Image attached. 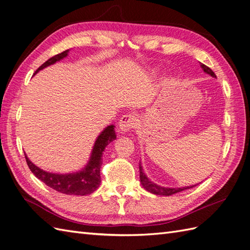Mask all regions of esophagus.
Wrapping results in <instances>:
<instances>
[{
	"mask_svg": "<svg viewBox=\"0 0 250 250\" xmlns=\"http://www.w3.org/2000/svg\"><path fill=\"white\" fill-rule=\"evenodd\" d=\"M137 118L132 114L124 115L121 119L119 120V131L121 133H126L131 131L132 129L136 126L137 125Z\"/></svg>",
	"mask_w": 250,
	"mask_h": 250,
	"instance_id": "34e87169",
	"label": "esophagus"
}]
</instances>
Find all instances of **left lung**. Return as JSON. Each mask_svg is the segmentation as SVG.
<instances>
[{"mask_svg":"<svg viewBox=\"0 0 250 250\" xmlns=\"http://www.w3.org/2000/svg\"><path fill=\"white\" fill-rule=\"evenodd\" d=\"M201 66H202V68H203L205 73L210 75L211 77H213V78H216L215 74L208 66L205 65V64H201ZM139 178H140V183H142L143 187L146 191H149L150 193H153L155 195H163V196L172 195L174 193H177V192H181V191H184L186 189L193 188L197 185V184L196 185H191V186H186V187H164V186H161V185H157L155 183H153L150 180V178L146 176V174L144 172L142 163H139Z\"/></svg>","mask_w":250,"mask_h":250,"instance_id":"left-lung-1","label":"left lung"}]
</instances>
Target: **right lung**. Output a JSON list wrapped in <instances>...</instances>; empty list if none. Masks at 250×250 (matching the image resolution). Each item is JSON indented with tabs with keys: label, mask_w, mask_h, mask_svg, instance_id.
<instances>
[{
	"label": "right lung",
	"mask_w": 250,
	"mask_h": 250,
	"mask_svg": "<svg viewBox=\"0 0 250 250\" xmlns=\"http://www.w3.org/2000/svg\"><path fill=\"white\" fill-rule=\"evenodd\" d=\"M69 49L65 50L61 54L56 55L48 59L45 63L36 70L37 74L39 70L45 68L49 65H53L56 62H58L67 57ZM115 125H110L105 126L98 137L96 138L95 144L91 152V156L88 158L87 164L80 169L79 171L72 172V173H53L43 170L36 166L30 159L27 157L26 153L25 158L30 171L42 181L46 186L52 189L60 192V193L68 194V195H87L98 189L100 185V168L102 165V154L105 150V146L111 144L113 140L116 139V133H115Z\"/></svg>",
	"instance_id": "add662e5"
}]
</instances>
